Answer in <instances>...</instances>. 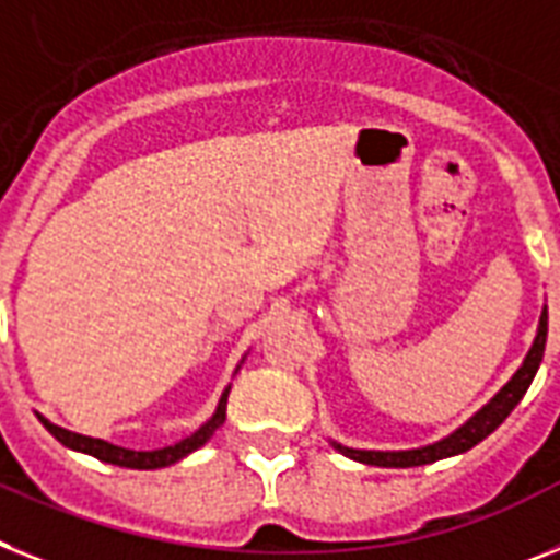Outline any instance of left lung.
Instances as JSON below:
<instances>
[{
	"label": "left lung",
	"mask_w": 560,
	"mask_h": 560,
	"mask_svg": "<svg viewBox=\"0 0 560 560\" xmlns=\"http://www.w3.org/2000/svg\"><path fill=\"white\" fill-rule=\"evenodd\" d=\"M544 347H547V307H544L541 318H538V332H535V341L529 347L527 359L515 370L510 382L498 389L490 401L483 404L476 416L464 421L455 432H450L447 439L435 441V444H427V447L416 450H352L338 444V441H330L332 447L341 455L352 458L359 464H370V467H421V464L441 462V458H450V455H462L467 450H472L478 441H483L490 432H495L498 427L504 424V418L515 410V404L524 398V393L533 384L535 373L541 368L544 359Z\"/></svg>",
	"instance_id": "left-lung-1"
}]
</instances>
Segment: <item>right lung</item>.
Wrapping results in <instances>:
<instances>
[{
  "label": "right lung",
  "mask_w": 560,
  "mask_h": 560,
  "mask_svg": "<svg viewBox=\"0 0 560 560\" xmlns=\"http://www.w3.org/2000/svg\"><path fill=\"white\" fill-rule=\"evenodd\" d=\"M244 361V359H242ZM228 396H230V387L224 389L219 404H215V412L199 427V430L182 439L178 444L173 447H162V450H148V453H136V450H125V447H116L110 441H102V439H91V435H79V432H70L65 427H56L50 424L48 418L39 416V421L45 424V430L54 435L59 444L65 447L77 450V453H88L93 458L105 464H116V467H128V469H159V467H171V464L182 462L192 450H199L201 444H208L210 435H213L219 427L224 424V416H228Z\"/></svg>",
  "instance_id": "1"
}]
</instances>
